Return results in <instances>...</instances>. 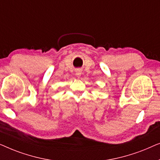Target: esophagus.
Here are the masks:
<instances>
[{"label":"esophagus","mask_w":160,"mask_h":160,"mask_svg":"<svg viewBox=\"0 0 160 160\" xmlns=\"http://www.w3.org/2000/svg\"><path fill=\"white\" fill-rule=\"evenodd\" d=\"M81 74H82V70H81V69L76 70V75L81 76Z\"/></svg>","instance_id":"1"}]
</instances>
